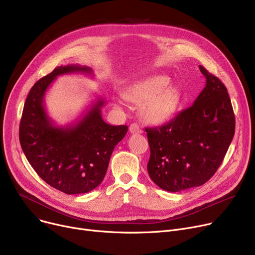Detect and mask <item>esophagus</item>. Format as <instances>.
I'll return each instance as SVG.
<instances>
[{"label":"esophagus","mask_w":255,"mask_h":255,"mask_svg":"<svg viewBox=\"0 0 255 255\" xmlns=\"http://www.w3.org/2000/svg\"><path fill=\"white\" fill-rule=\"evenodd\" d=\"M129 131H130V133H133V134H134V133H135V134L142 133V129H141L140 126H139L138 124H136V123H133V124L130 125Z\"/></svg>","instance_id":"1"}]
</instances>
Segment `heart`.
I'll return each instance as SVG.
<instances>
[{
  "label": "heart",
  "instance_id": "obj_1",
  "mask_svg": "<svg viewBox=\"0 0 255 255\" xmlns=\"http://www.w3.org/2000/svg\"><path fill=\"white\" fill-rule=\"evenodd\" d=\"M169 83L166 76L149 77L131 85L124 95L134 104H141L140 115L145 122L160 124L175 114L180 99L178 88Z\"/></svg>",
  "mask_w": 255,
  "mask_h": 255
}]
</instances>
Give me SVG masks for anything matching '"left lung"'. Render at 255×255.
Returning a JSON list of instances; mask_svg holds the SVG:
<instances>
[{
	"mask_svg": "<svg viewBox=\"0 0 255 255\" xmlns=\"http://www.w3.org/2000/svg\"><path fill=\"white\" fill-rule=\"evenodd\" d=\"M206 85L193 106L172 120L145 128L147 172L162 190L180 192L208 181L224 161L235 134V115L225 85L202 65Z\"/></svg>",
	"mask_w": 255,
	"mask_h": 255,
	"instance_id": "left-lung-1",
	"label": "left lung"
}]
</instances>
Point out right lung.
Wrapping results in <instances>:
<instances>
[{"instance_id":"right-lung-1","label":"right lung","mask_w":255,"mask_h":255,"mask_svg":"<svg viewBox=\"0 0 255 255\" xmlns=\"http://www.w3.org/2000/svg\"><path fill=\"white\" fill-rule=\"evenodd\" d=\"M74 73L93 74L88 66L60 65L33 85L19 126V140L28 163L44 181L67 195L88 193L100 184L115 146L128 130L126 125L104 121V98H98L77 123L55 125L45 110V93L57 76Z\"/></svg>"}]
</instances>
